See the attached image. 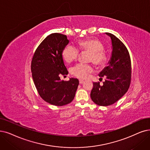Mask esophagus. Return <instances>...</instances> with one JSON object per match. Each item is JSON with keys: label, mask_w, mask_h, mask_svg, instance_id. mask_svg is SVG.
<instances>
[{"label": "esophagus", "mask_w": 150, "mask_h": 150, "mask_svg": "<svg viewBox=\"0 0 150 150\" xmlns=\"http://www.w3.org/2000/svg\"><path fill=\"white\" fill-rule=\"evenodd\" d=\"M83 83V81L80 79L79 80V83H80V84H82V83Z\"/></svg>", "instance_id": "1"}]
</instances>
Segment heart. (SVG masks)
I'll return each instance as SVG.
<instances>
[{"mask_svg":"<svg viewBox=\"0 0 150 150\" xmlns=\"http://www.w3.org/2000/svg\"><path fill=\"white\" fill-rule=\"evenodd\" d=\"M103 48V44L96 39L83 40L78 44V49L80 50L90 52L91 54L89 55L88 60L97 66H102L106 62V55ZM79 54V51L77 48L70 44L66 46L62 51V57L67 63L75 60ZM93 70V68L91 64L80 63L71 68V73L78 78L86 79Z\"/></svg>","mask_w":150,"mask_h":150,"instance_id":"obj_1","label":"heart"}]
</instances>
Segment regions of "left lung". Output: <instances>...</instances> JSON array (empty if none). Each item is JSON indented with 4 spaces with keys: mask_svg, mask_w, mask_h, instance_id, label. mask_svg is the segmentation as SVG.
I'll use <instances>...</instances> for the list:
<instances>
[{
    "mask_svg": "<svg viewBox=\"0 0 150 150\" xmlns=\"http://www.w3.org/2000/svg\"><path fill=\"white\" fill-rule=\"evenodd\" d=\"M110 37L112 52L108 67L101 71L98 76L106 78L103 85L93 82L91 97L99 106L112 105L126 93L131 80V62L126 47L111 33H105Z\"/></svg>",
    "mask_w": 150,
    "mask_h": 150,
    "instance_id": "obj_1",
    "label": "left lung"
}]
</instances>
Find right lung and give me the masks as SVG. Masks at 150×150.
Masks as SVG:
<instances>
[{
	"label": "right lung",
	"mask_w": 150,
	"mask_h": 150,
	"mask_svg": "<svg viewBox=\"0 0 150 150\" xmlns=\"http://www.w3.org/2000/svg\"><path fill=\"white\" fill-rule=\"evenodd\" d=\"M69 42L66 35L50 34L38 47L31 62L33 81L40 97L46 102L58 106L73 100L79 83L77 79L64 81L59 77L68 74L62 51Z\"/></svg>",
	"instance_id": "right-lung-1"
}]
</instances>
